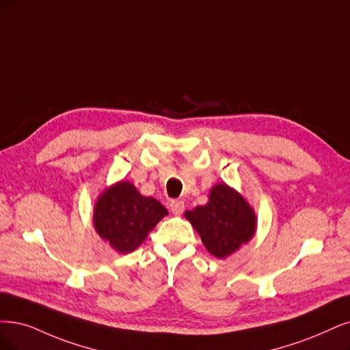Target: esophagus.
I'll list each match as a JSON object with an SVG mask.
<instances>
[{
    "label": "esophagus",
    "instance_id": "34e87169",
    "mask_svg": "<svg viewBox=\"0 0 350 350\" xmlns=\"http://www.w3.org/2000/svg\"><path fill=\"white\" fill-rule=\"evenodd\" d=\"M170 211L173 212V215H182L185 212V202L183 200H172Z\"/></svg>",
    "mask_w": 350,
    "mask_h": 350
}]
</instances>
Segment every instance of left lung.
Returning <instances> with one entry per match:
<instances>
[{"mask_svg":"<svg viewBox=\"0 0 350 350\" xmlns=\"http://www.w3.org/2000/svg\"><path fill=\"white\" fill-rule=\"evenodd\" d=\"M186 217L198 230L212 255L225 258L247 243L255 232V213L239 193L228 185H216L209 203L187 211Z\"/></svg>","mask_w":350,"mask_h":350,"instance_id":"obj_1","label":"left lung"}]
</instances>
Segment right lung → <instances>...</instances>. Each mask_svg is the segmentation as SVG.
<instances>
[{"mask_svg":"<svg viewBox=\"0 0 350 350\" xmlns=\"http://www.w3.org/2000/svg\"><path fill=\"white\" fill-rule=\"evenodd\" d=\"M167 215L164 206L152 198L141 196L134 185L120 182L99 198L94 224L100 238L121 254L137 250Z\"/></svg>","mask_w":350,"mask_h":350,"instance_id":"add662e5","label":"right lung"}]
</instances>
